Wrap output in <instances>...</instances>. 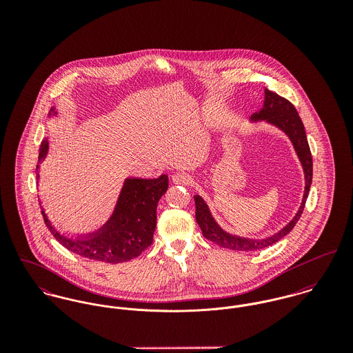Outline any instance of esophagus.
I'll use <instances>...</instances> for the list:
<instances>
[{
  "label": "esophagus",
  "mask_w": 353,
  "mask_h": 353,
  "mask_svg": "<svg viewBox=\"0 0 353 353\" xmlns=\"http://www.w3.org/2000/svg\"><path fill=\"white\" fill-rule=\"evenodd\" d=\"M171 181L175 185H190L193 182V178L186 172H175L172 174Z\"/></svg>",
  "instance_id": "obj_1"
}]
</instances>
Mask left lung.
<instances>
[{"mask_svg": "<svg viewBox=\"0 0 353 353\" xmlns=\"http://www.w3.org/2000/svg\"><path fill=\"white\" fill-rule=\"evenodd\" d=\"M252 122H258V121H265L266 123H270L280 130H283L288 139L291 140L294 150L296 152L301 164L304 172V192H303L302 203L294 216V219L283 227L280 231L276 234L263 238V239H250V238H243L238 235L228 234L224 231L214 217L210 213V209L208 203L203 201L201 196H194V202H196V220L201 228L202 235L212 241L213 243L219 245L220 248L235 250V252H255L265 249L268 246H272L273 243L279 242L283 239L285 235H288L298 220L302 216L303 209L305 205V200L308 197L310 186H311V179H312V157L310 147L307 143L305 137V130L303 126L302 119L294 107L291 101L281 98L280 95L269 91L265 88V97H263V104L262 107L255 111L250 117Z\"/></svg>", "mask_w": 353, "mask_h": 353, "instance_id": "left-lung-1", "label": "left lung"}]
</instances>
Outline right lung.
Wrapping results in <instances>:
<instances>
[{"label": "right lung", "instance_id": "right-lung-1", "mask_svg": "<svg viewBox=\"0 0 353 353\" xmlns=\"http://www.w3.org/2000/svg\"><path fill=\"white\" fill-rule=\"evenodd\" d=\"M58 115L51 107L49 118ZM49 152V141L45 139L39 148L37 181L39 179L41 163ZM168 189V176L161 174L154 179L126 178L118 200L108 220L94 232L69 236L59 232L48 217L39 201L45 224L52 236L68 250L84 258L107 263H121L139 256L153 242L156 228V208L161 196Z\"/></svg>", "mask_w": 353, "mask_h": 353}]
</instances>
